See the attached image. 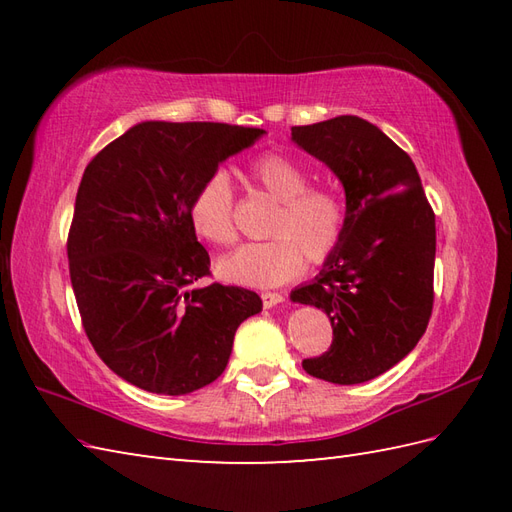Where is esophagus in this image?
Listing matches in <instances>:
<instances>
[{"mask_svg":"<svg viewBox=\"0 0 512 512\" xmlns=\"http://www.w3.org/2000/svg\"><path fill=\"white\" fill-rule=\"evenodd\" d=\"M262 303H264V308H275V306H279V303H284V297L277 295V292H264Z\"/></svg>","mask_w":512,"mask_h":512,"instance_id":"34e87169","label":"esophagus"}]
</instances>
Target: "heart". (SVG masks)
I'll use <instances>...</instances> for the list:
<instances>
[{
  "instance_id": "heart-1",
  "label": "heart",
  "mask_w": 512,
  "mask_h": 512,
  "mask_svg": "<svg viewBox=\"0 0 512 512\" xmlns=\"http://www.w3.org/2000/svg\"><path fill=\"white\" fill-rule=\"evenodd\" d=\"M262 187L281 202L270 224V239L244 244L217 262V273L228 284L248 288H277L303 270V257L323 264L339 250L347 213L339 195L312 189L310 173L284 154H264L250 165ZM235 195L231 176L215 169L193 193L189 217L206 242L226 246L235 242Z\"/></svg>"
}]
</instances>
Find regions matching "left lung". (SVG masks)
<instances>
[{
	"mask_svg": "<svg viewBox=\"0 0 512 512\" xmlns=\"http://www.w3.org/2000/svg\"><path fill=\"white\" fill-rule=\"evenodd\" d=\"M292 143L328 167L345 191L339 250L290 301L325 310L332 347L303 369L334 385L367 383L400 363L433 308L436 215L411 158L365 118L292 127Z\"/></svg>",
	"mask_w": 512,
	"mask_h": 512,
	"instance_id": "8db88e82",
	"label": "left lung"
}]
</instances>
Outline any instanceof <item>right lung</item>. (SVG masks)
Returning <instances> with one entry per match:
<instances>
[{
  "label": "right lung",
  "instance_id": "1",
  "mask_svg": "<svg viewBox=\"0 0 512 512\" xmlns=\"http://www.w3.org/2000/svg\"><path fill=\"white\" fill-rule=\"evenodd\" d=\"M266 132L143 121L85 167L68 237L85 334L103 363L151 394L184 396L220 376L239 323L262 299L200 286L211 259L195 237V189Z\"/></svg>",
  "mask_w": 512,
  "mask_h": 512
}]
</instances>
